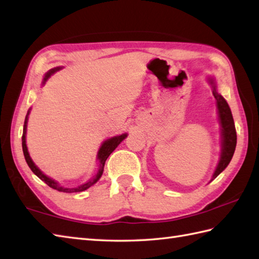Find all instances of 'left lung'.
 Masks as SVG:
<instances>
[{
	"mask_svg": "<svg viewBox=\"0 0 259 259\" xmlns=\"http://www.w3.org/2000/svg\"><path fill=\"white\" fill-rule=\"evenodd\" d=\"M211 83H213L212 80H211ZM212 87H213V92H212L213 96L215 100H217V105H218L221 131H223V153H221L219 164L217 168H215L211 181L214 180V179L225 170L227 165L229 164V162L231 161V159H233L236 144H237V133H236L233 114H231V110L228 106V104H227V102L225 100V98L221 96V95H219L217 91H215V86L213 85Z\"/></svg>",
	"mask_w": 259,
	"mask_h": 259,
	"instance_id": "8db88e82",
	"label": "left lung"
}]
</instances>
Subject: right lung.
<instances>
[{"instance_id": "right-lung-1", "label": "right lung", "mask_w": 259, "mask_h": 259, "mask_svg": "<svg viewBox=\"0 0 259 259\" xmlns=\"http://www.w3.org/2000/svg\"><path fill=\"white\" fill-rule=\"evenodd\" d=\"M60 68H55V69H51L49 70L48 72L46 73L45 76V79L44 80L46 81L47 79H48L52 73H55L57 70H59ZM29 115V113H28ZM28 115H26L25 117V122H24V126H23V134H22V150H23V154H24V159L26 161V163H28L29 167L32 170V172L35 174L36 177H38L39 179H41L42 181H44L45 183L48 184V186L52 189L57 190V191H60V192H66V193H72V192H81V191H85V190H87L89 187H92L93 184L96 183L100 177H102L103 174V171H104V165H105V162H106L107 157L110 155V153H112L116 147L118 146V144L122 142L126 136V134H123V135H119V136H115V137H112V139H109L107 141H105L102 147H100L99 151H98V160H99V170L97 172L96 176H95L94 178H92L91 180H89L88 182H86L85 184H82V186L78 187V188H63L61 186H59L56 181L52 180V179L48 178L47 176H45L44 173H42L38 167H36L34 165V163L32 162V160H31V157L29 155L28 153V149H26V144H25V133H26V122H28Z\"/></svg>"}]
</instances>
